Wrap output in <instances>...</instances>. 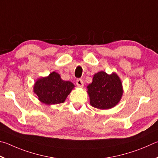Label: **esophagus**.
I'll return each instance as SVG.
<instances>
[{"label":"esophagus","mask_w":158,"mask_h":158,"mask_svg":"<svg viewBox=\"0 0 158 158\" xmlns=\"http://www.w3.org/2000/svg\"><path fill=\"white\" fill-rule=\"evenodd\" d=\"M76 85L79 87H82L84 85V82L81 79H77L76 81Z\"/></svg>","instance_id":"esophagus-1"}]
</instances>
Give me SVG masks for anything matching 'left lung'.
<instances>
[{
	"mask_svg": "<svg viewBox=\"0 0 158 158\" xmlns=\"http://www.w3.org/2000/svg\"><path fill=\"white\" fill-rule=\"evenodd\" d=\"M91 106L101 110L112 108L122 97V83L117 73L111 75L104 71L98 72L92 82L87 87Z\"/></svg>",
	"mask_w": 158,
	"mask_h": 158,
	"instance_id": "left-lung-1",
	"label": "left lung"
}]
</instances>
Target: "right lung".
Instances as JSON below:
<instances>
[{
    "label": "right lung",
    "mask_w": 158,
    "mask_h": 158,
    "mask_svg": "<svg viewBox=\"0 0 158 158\" xmlns=\"http://www.w3.org/2000/svg\"><path fill=\"white\" fill-rule=\"evenodd\" d=\"M74 87L71 82L63 81L60 74L53 71L48 76L39 78L33 91L41 103L53 105L64 103Z\"/></svg>",
    "instance_id": "obj_1"
}]
</instances>
